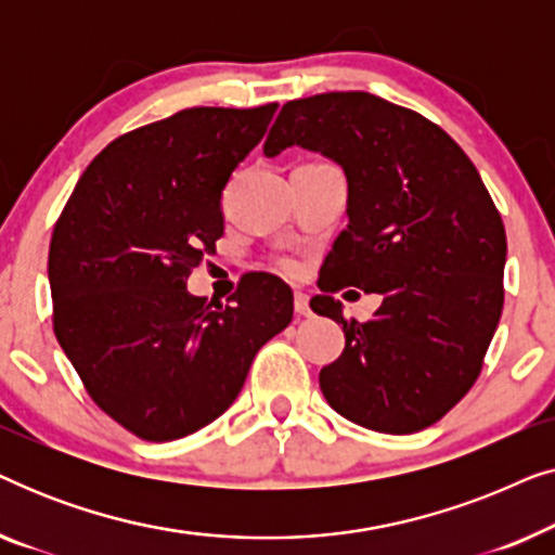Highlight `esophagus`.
Instances as JSON below:
<instances>
[{
  "mask_svg": "<svg viewBox=\"0 0 555 555\" xmlns=\"http://www.w3.org/2000/svg\"><path fill=\"white\" fill-rule=\"evenodd\" d=\"M293 306H295V313L298 315H310V306H308V295L306 293H295V300H293Z\"/></svg>",
  "mask_w": 555,
  "mask_h": 555,
  "instance_id": "1",
  "label": "esophagus"
}]
</instances>
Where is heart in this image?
Here are the masks:
<instances>
[{"label":"heart","instance_id":"heart-1","mask_svg":"<svg viewBox=\"0 0 555 555\" xmlns=\"http://www.w3.org/2000/svg\"><path fill=\"white\" fill-rule=\"evenodd\" d=\"M285 268H287V270H291V262H285Z\"/></svg>","mask_w":555,"mask_h":555}]
</instances>
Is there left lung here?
Listing matches in <instances>:
<instances>
[{
    "instance_id": "8db88e82",
    "label": "left lung",
    "mask_w": 555,
    "mask_h": 555,
    "mask_svg": "<svg viewBox=\"0 0 555 555\" xmlns=\"http://www.w3.org/2000/svg\"><path fill=\"white\" fill-rule=\"evenodd\" d=\"M300 146L348 181V227L310 300L344 325L346 348L321 369L340 416L412 435L450 412L480 376L503 313L505 227L465 151L420 113L351 90L283 105L264 156ZM351 284L385 300L346 322L331 292Z\"/></svg>"
}]
</instances>
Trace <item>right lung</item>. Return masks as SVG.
Instances as JSON below:
<instances>
[{"instance_id":"add662e5","label":"right lung","mask_w":555,"mask_h":555,"mask_svg":"<svg viewBox=\"0 0 555 555\" xmlns=\"http://www.w3.org/2000/svg\"><path fill=\"white\" fill-rule=\"evenodd\" d=\"M278 103L186 108L108 143L82 171L50 242L52 323L98 406L149 442L207 427L237 399L255 353L293 321L268 272L230 306L186 291L224 234L222 192Z\"/></svg>"}]
</instances>
